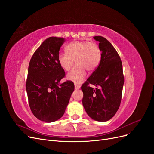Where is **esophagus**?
<instances>
[{"label": "esophagus", "instance_id": "obj_1", "mask_svg": "<svg viewBox=\"0 0 154 154\" xmlns=\"http://www.w3.org/2000/svg\"><path fill=\"white\" fill-rule=\"evenodd\" d=\"M75 88H76V89H79V88L81 87V86L79 85H78V84H75Z\"/></svg>", "mask_w": 154, "mask_h": 154}]
</instances>
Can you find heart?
Wrapping results in <instances>:
<instances>
[{"mask_svg": "<svg viewBox=\"0 0 154 154\" xmlns=\"http://www.w3.org/2000/svg\"><path fill=\"white\" fill-rule=\"evenodd\" d=\"M65 53H60L58 62L65 71H69L75 60L76 66L68 73L67 79L75 83H81L85 78L87 72L94 71L100 60V51L97 45L88 41H75L68 44Z\"/></svg>", "mask_w": 154, "mask_h": 154, "instance_id": "obj_1", "label": "heart"}]
</instances>
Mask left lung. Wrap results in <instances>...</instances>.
<instances>
[{
  "label": "left lung",
  "instance_id": "obj_1",
  "mask_svg": "<svg viewBox=\"0 0 154 154\" xmlns=\"http://www.w3.org/2000/svg\"><path fill=\"white\" fill-rule=\"evenodd\" d=\"M102 52L97 68L82 86L83 106L95 121L106 122L118 111L124 83L122 63L115 48L102 36H95ZM92 84L97 87L89 86Z\"/></svg>",
  "mask_w": 154,
  "mask_h": 154
}]
</instances>
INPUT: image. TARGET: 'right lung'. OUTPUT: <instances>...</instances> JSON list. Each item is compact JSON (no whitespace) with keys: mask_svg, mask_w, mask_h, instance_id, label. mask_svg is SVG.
Listing matches in <instances>:
<instances>
[{"mask_svg":"<svg viewBox=\"0 0 154 154\" xmlns=\"http://www.w3.org/2000/svg\"><path fill=\"white\" fill-rule=\"evenodd\" d=\"M65 39L50 37L45 39L31 58L26 82L29 106L35 117L50 123L64 114L75 90L71 81L60 83L65 71L58 55Z\"/></svg>","mask_w":154,"mask_h":154,"instance_id":"obj_1","label":"right lung"}]
</instances>
